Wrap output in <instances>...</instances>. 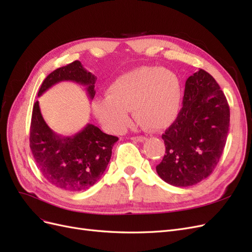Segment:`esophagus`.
Here are the masks:
<instances>
[{
  "label": "esophagus",
  "mask_w": 252,
  "mask_h": 252,
  "mask_svg": "<svg viewBox=\"0 0 252 252\" xmlns=\"http://www.w3.org/2000/svg\"><path fill=\"white\" fill-rule=\"evenodd\" d=\"M131 140L136 141V142H144V141H146V138H145V136H132Z\"/></svg>",
  "instance_id": "34e87169"
}]
</instances>
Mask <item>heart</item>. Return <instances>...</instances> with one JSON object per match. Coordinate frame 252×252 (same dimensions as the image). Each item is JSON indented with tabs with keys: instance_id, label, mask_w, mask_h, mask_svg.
Returning a JSON list of instances; mask_svg holds the SVG:
<instances>
[{
	"instance_id": "1",
	"label": "heart",
	"mask_w": 252,
	"mask_h": 252,
	"mask_svg": "<svg viewBox=\"0 0 252 252\" xmlns=\"http://www.w3.org/2000/svg\"><path fill=\"white\" fill-rule=\"evenodd\" d=\"M182 102V87L169 69L142 66L114 79L107 95L95 97L93 111L98 122L113 133L129 125L132 108L136 121L151 131H161L177 119Z\"/></svg>"
}]
</instances>
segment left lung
Returning a JSON list of instances; mask_svg holds the SVG:
<instances>
[{
	"label": "left lung",
	"mask_w": 252,
	"mask_h": 252,
	"mask_svg": "<svg viewBox=\"0 0 252 252\" xmlns=\"http://www.w3.org/2000/svg\"><path fill=\"white\" fill-rule=\"evenodd\" d=\"M229 121V105L212 75L203 69L190 75L183 107L162 134L166 155L157 166L159 178L187 187L209 177L223 154Z\"/></svg>",
	"instance_id": "1"
}]
</instances>
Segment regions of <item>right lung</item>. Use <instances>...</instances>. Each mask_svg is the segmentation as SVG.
Wrapping results in <instances>:
<instances>
[{"label":"right lung","instance_id":"add662e5","mask_svg":"<svg viewBox=\"0 0 252 252\" xmlns=\"http://www.w3.org/2000/svg\"><path fill=\"white\" fill-rule=\"evenodd\" d=\"M96 78L87 71L80 61L60 67L47 75L37 96L62 81H73L87 86L90 98L95 94ZM119 138L104 133L87 124L72 136L53 132L44 121L39 101L33 104L30 125V149L37 168L50 184L68 191H82L94 186L106 170L114 143Z\"/></svg>","mask_w":252,"mask_h":252}]
</instances>
